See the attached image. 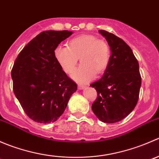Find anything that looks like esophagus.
<instances>
[{
  "label": "esophagus",
  "instance_id": "1",
  "mask_svg": "<svg viewBox=\"0 0 159 159\" xmlns=\"http://www.w3.org/2000/svg\"><path fill=\"white\" fill-rule=\"evenodd\" d=\"M85 88H86L85 86L82 85V84H78V89L79 90H82V89H85Z\"/></svg>",
  "mask_w": 159,
  "mask_h": 159
}]
</instances>
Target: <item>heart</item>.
Returning <instances> with one entry per match:
<instances>
[{"instance_id":"obj_1","label":"heart","mask_w":159,"mask_h":159,"mask_svg":"<svg viewBox=\"0 0 159 159\" xmlns=\"http://www.w3.org/2000/svg\"><path fill=\"white\" fill-rule=\"evenodd\" d=\"M54 55L66 73H70L77 65L78 59L81 65L72 73L71 78L79 83H87L102 74L110 61V48L108 44L93 35L84 34L72 38L68 47L57 46Z\"/></svg>"}]
</instances>
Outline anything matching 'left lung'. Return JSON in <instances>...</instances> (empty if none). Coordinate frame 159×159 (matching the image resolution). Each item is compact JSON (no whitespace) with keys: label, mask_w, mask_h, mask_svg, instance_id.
<instances>
[{"label":"left lung","mask_w":159,"mask_h":159,"mask_svg":"<svg viewBox=\"0 0 159 159\" xmlns=\"http://www.w3.org/2000/svg\"><path fill=\"white\" fill-rule=\"evenodd\" d=\"M98 32L105 38L111 54L102 78L90 85L98 93L91 109L102 122L115 123L127 117L136 106L142 78L131 48L113 34Z\"/></svg>","instance_id":"left-lung-1"}]
</instances>
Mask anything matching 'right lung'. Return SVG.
<instances>
[{
  "label": "right lung",
  "instance_id": "obj_1",
  "mask_svg": "<svg viewBox=\"0 0 159 159\" xmlns=\"http://www.w3.org/2000/svg\"><path fill=\"white\" fill-rule=\"evenodd\" d=\"M73 34L46 30L31 40L20 52L11 70L16 98L33 121L48 124L58 119L77 91L55 59L54 51Z\"/></svg>",
  "mask_w": 159,
  "mask_h": 159
}]
</instances>
